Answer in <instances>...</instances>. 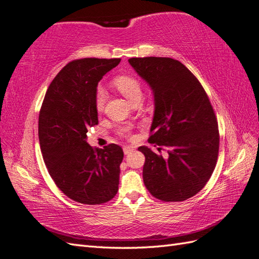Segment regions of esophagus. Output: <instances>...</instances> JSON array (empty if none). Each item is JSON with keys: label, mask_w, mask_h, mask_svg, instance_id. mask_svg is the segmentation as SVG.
Wrapping results in <instances>:
<instances>
[{"label": "esophagus", "mask_w": 259, "mask_h": 259, "mask_svg": "<svg viewBox=\"0 0 259 259\" xmlns=\"http://www.w3.org/2000/svg\"><path fill=\"white\" fill-rule=\"evenodd\" d=\"M133 150H134V146H132V145H125L123 147V151L125 154H128V153H131Z\"/></svg>", "instance_id": "esophagus-1"}]
</instances>
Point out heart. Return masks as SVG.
<instances>
[{
	"instance_id": "b5f03b06",
	"label": "heart",
	"mask_w": 259,
	"mask_h": 259,
	"mask_svg": "<svg viewBox=\"0 0 259 259\" xmlns=\"http://www.w3.org/2000/svg\"><path fill=\"white\" fill-rule=\"evenodd\" d=\"M114 86L118 89L119 93L128 100L130 103L133 100L142 97V86L140 81L136 78L132 76H119L114 79ZM106 102V93L103 88H98L96 93V109L98 112H102L104 109V105ZM130 132L128 127H122L119 130V133L122 135H127Z\"/></svg>"
}]
</instances>
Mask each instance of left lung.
<instances>
[{
  "label": "left lung",
  "mask_w": 259,
  "mask_h": 259,
  "mask_svg": "<svg viewBox=\"0 0 259 259\" xmlns=\"http://www.w3.org/2000/svg\"><path fill=\"white\" fill-rule=\"evenodd\" d=\"M128 62L154 97L149 142L168 149L163 156L139 147L145 155L144 184L162 201H183L205 186L217 163L219 132L212 106L201 83L180 61L145 57Z\"/></svg>",
  "instance_id": "1"
}]
</instances>
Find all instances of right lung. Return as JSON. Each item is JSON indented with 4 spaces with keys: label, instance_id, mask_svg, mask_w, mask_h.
I'll return each instance as SVG.
<instances>
[{
    "label": "right lung",
    "instance_id": "right-lung-1",
    "mask_svg": "<svg viewBox=\"0 0 259 259\" xmlns=\"http://www.w3.org/2000/svg\"><path fill=\"white\" fill-rule=\"evenodd\" d=\"M120 59L85 58L68 63L52 80L39 115L42 156L57 187L73 201L100 204L118 191L122 147L93 149L88 128L98 124V82Z\"/></svg>",
    "mask_w": 259,
    "mask_h": 259
}]
</instances>
